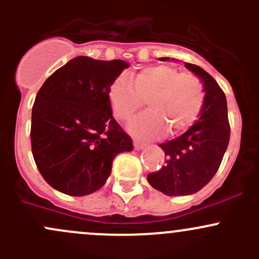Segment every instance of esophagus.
<instances>
[{
    "label": "esophagus",
    "mask_w": 259,
    "mask_h": 259,
    "mask_svg": "<svg viewBox=\"0 0 259 259\" xmlns=\"http://www.w3.org/2000/svg\"><path fill=\"white\" fill-rule=\"evenodd\" d=\"M145 146V144L143 142H139V140H134V148L137 149V150H140V149H143Z\"/></svg>",
    "instance_id": "obj_1"
}]
</instances>
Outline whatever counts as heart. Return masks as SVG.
I'll return each mask as SVG.
<instances>
[{"label":"heart","mask_w":259,"mask_h":259,"mask_svg":"<svg viewBox=\"0 0 259 259\" xmlns=\"http://www.w3.org/2000/svg\"><path fill=\"white\" fill-rule=\"evenodd\" d=\"M109 100L120 121H129L146 101L150 111L132 121L129 129L140 137H156L165 127L169 134H178L192 126L202 113L205 91L193 72L155 65L137 72L133 85L126 77H117L109 88Z\"/></svg>","instance_id":"1"}]
</instances>
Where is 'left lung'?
<instances>
[{
	"label": "left lung",
	"mask_w": 259,
	"mask_h": 259,
	"mask_svg": "<svg viewBox=\"0 0 259 259\" xmlns=\"http://www.w3.org/2000/svg\"><path fill=\"white\" fill-rule=\"evenodd\" d=\"M185 67L204 83L202 113L184 134L159 145L165 153L166 164L148 174L149 184L170 197L193 194L208 184L219 169L231 137L227 99L221 86L202 67L188 62Z\"/></svg>",
	"instance_id": "1"
}]
</instances>
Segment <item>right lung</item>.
Wrapping results in <instances>:
<instances>
[{
	"label": "right lung",
	"instance_id": "1",
	"mask_svg": "<svg viewBox=\"0 0 259 259\" xmlns=\"http://www.w3.org/2000/svg\"><path fill=\"white\" fill-rule=\"evenodd\" d=\"M129 64L88 56L72 59L44 82L31 117V149L38 171L74 197L100 189L113 159L133 140L113 116L109 88Z\"/></svg>",
	"mask_w": 259,
	"mask_h": 259
}]
</instances>
